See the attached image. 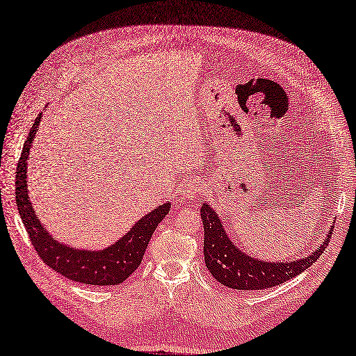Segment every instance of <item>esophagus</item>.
I'll return each instance as SVG.
<instances>
[{
	"label": "esophagus",
	"instance_id": "obj_1",
	"mask_svg": "<svg viewBox=\"0 0 356 356\" xmlns=\"http://www.w3.org/2000/svg\"><path fill=\"white\" fill-rule=\"evenodd\" d=\"M204 191V187H203V184H202V181H199V179H191L188 184H187V187H186V190H184L182 193H181V195H179V199H181V202H190V200H195L199 197V195H202V193Z\"/></svg>",
	"mask_w": 356,
	"mask_h": 356
}]
</instances>
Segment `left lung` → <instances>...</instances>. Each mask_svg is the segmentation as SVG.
Listing matches in <instances>:
<instances>
[{"instance_id":"obj_1","label":"left lung","mask_w":356,"mask_h":356,"mask_svg":"<svg viewBox=\"0 0 356 356\" xmlns=\"http://www.w3.org/2000/svg\"><path fill=\"white\" fill-rule=\"evenodd\" d=\"M200 216L204 227V264L213 278L222 286L236 290H262L274 287L308 269L327 249L334 227L315 252L298 261L266 262L241 252L227 236L222 220L212 207L203 203Z\"/></svg>"}]
</instances>
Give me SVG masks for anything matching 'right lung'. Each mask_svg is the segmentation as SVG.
I'll use <instances>...</instances> for the list:
<instances>
[{
  "instance_id": "add662e5",
  "label": "right lung",
  "mask_w": 356,
  "mask_h": 356,
  "mask_svg": "<svg viewBox=\"0 0 356 356\" xmlns=\"http://www.w3.org/2000/svg\"><path fill=\"white\" fill-rule=\"evenodd\" d=\"M42 115H38L24 141L16 172V203L33 248L41 259L63 277L82 284L118 286L140 266L152 234L168 215L170 203L157 206L144 215L124 237L103 250L75 249L58 243L41 225L28 195V159Z\"/></svg>"
}]
</instances>
